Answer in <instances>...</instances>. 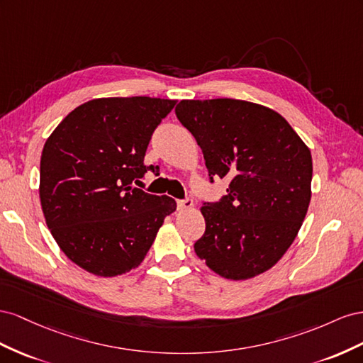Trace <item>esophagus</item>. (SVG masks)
I'll return each instance as SVG.
<instances>
[{"label": "esophagus", "mask_w": 363, "mask_h": 363, "mask_svg": "<svg viewBox=\"0 0 363 363\" xmlns=\"http://www.w3.org/2000/svg\"><path fill=\"white\" fill-rule=\"evenodd\" d=\"M176 203H178V210H181V211L193 208V201L190 198L179 199V201H176Z\"/></svg>", "instance_id": "1"}]
</instances>
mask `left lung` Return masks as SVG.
<instances>
[{"instance_id": "1", "label": "left lung", "mask_w": 363, "mask_h": 363, "mask_svg": "<svg viewBox=\"0 0 363 363\" xmlns=\"http://www.w3.org/2000/svg\"><path fill=\"white\" fill-rule=\"evenodd\" d=\"M174 112L202 149L210 179H230L220 202L202 205L205 233L196 255L234 281L266 272L307 214L312 153L278 112L257 103L181 100Z\"/></svg>"}]
</instances>
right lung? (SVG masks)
Masks as SVG:
<instances>
[{"mask_svg": "<svg viewBox=\"0 0 363 363\" xmlns=\"http://www.w3.org/2000/svg\"><path fill=\"white\" fill-rule=\"evenodd\" d=\"M176 100L94 99L71 111L47 138L39 199L56 243L72 263L97 277L141 264L176 210L169 196L133 187L149 170V141Z\"/></svg>", "mask_w": 363, "mask_h": 363, "instance_id": "obj_1", "label": "right lung"}]
</instances>
